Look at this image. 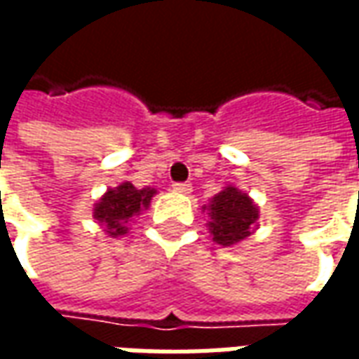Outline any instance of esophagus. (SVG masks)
<instances>
[{"label":"esophagus","mask_w":359,"mask_h":359,"mask_svg":"<svg viewBox=\"0 0 359 359\" xmlns=\"http://www.w3.org/2000/svg\"><path fill=\"white\" fill-rule=\"evenodd\" d=\"M172 190L179 192V194H190L192 192V184H188V182H177V184H172Z\"/></svg>","instance_id":"esophagus-1"}]
</instances>
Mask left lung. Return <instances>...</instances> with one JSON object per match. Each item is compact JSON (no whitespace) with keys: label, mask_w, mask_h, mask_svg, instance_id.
Wrapping results in <instances>:
<instances>
[{"label":"left lung","mask_w":359,"mask_h":359,"mask_svg":"<svg viewBox=\"0 0 359 359\" xmlns=\"http://www.w3.org/2000/svg\"><path fill=\"white\" fill-rule=\"evenodd\" d=\"M203 211L210 215L208 226L213 234V242L225 248L246 241L259 226V208L256 202L233 184H226L219 194L213 196L210 203L203 205Z\"/></svg>","instance_id":"8db88e82"}]
</instances>
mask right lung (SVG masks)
Returning <instances> with one entry per match:
<instances>
[{
  "mask_svg": "<svg viewBox=\"0 0 359 359\" xmlns=\"http://www.w3.org/2000/svg\"><path fill=\"white\" fill-rule=\"evenodd\" d=\"M156 188H136L133 182H121L118 187L107 188V192L94 203V219L111 238L128 233V223L148 210Z\"/></svg>",
  "mask_w": 359,
  "mask_h": 359,
  "instance_id": "right-lung-1",
  "label": "right lung"
}]
</instances>
